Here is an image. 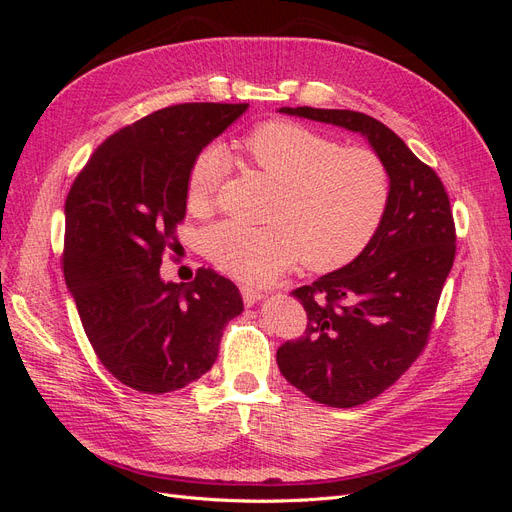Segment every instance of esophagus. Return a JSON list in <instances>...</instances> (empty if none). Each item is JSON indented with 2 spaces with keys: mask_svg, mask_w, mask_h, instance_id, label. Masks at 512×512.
<instances>
[{
  "mask_svg": "<svg viewBox=\"0 0 512 512\" xmlns=\"http://www.w3.org/2000/svg\"><path fill=\"white\" fill-rule=\"evenodd\" d=\"M241 297H243L245 305H254V303H258L262 297H265V292L254 288V286H241Z\"/></svg>",
  "mask_w": 512,
  "mask_h": 512,
  "instance_id": "esophagus-1",
  "label": "esophagus"
}]
</instances>
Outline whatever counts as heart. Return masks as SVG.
<instances>
[{
    "label": "heart",
    "instance_id": "obj_1",
    "mask_svg": "<svg viewBox=\"0 0 512 512\" xmlns=\"http://www.w3.org/2000/svg\"><path fill=\"white\" fill-rule=\"evenodd\" d=\"M243 151L262 175L280 185L269 222H222L205 237L215 267L243 282H269L303 260L333 271L359 256L384 218L389 168L376 151L342 147L335 138L292 121L262 123L243 138ZM226 173L220 147H205L188 173V207H213Z\"/></svg>",
    "mask_w": 512,
    "mask_h": 512
}]
</instances>
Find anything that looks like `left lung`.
I'll use <instances>...</instances> for the list:
<instances>
[{"label": "left lung", "mask_w": 512, "mask_h": 512, "mask_svg": "<svg viewBox=\"0 0 512 512\" xmlns=\"http://www.w3.org/2000/svg\"><path fill=\"white\" fill-rule=\"evenodd\" d=\"M280 113L363 134L389 168V207L376 235L350 265L292 290L307 329L277 348L292 386L318 404L354 408L395 384L427 346L457 250L451 200L436 170L382 121L312 106Z\"/></svg>", "instance_id": "obj_1"}]
</instances>
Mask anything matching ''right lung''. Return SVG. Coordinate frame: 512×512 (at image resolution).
I'll list each match as a JSON object with an SVG mask.
<instances>
[{
  "label": "right lung",
  "instance_id": "right-lung-1",
  "mask_svg": "<svg viewBox=\"0 0 512 512\" xmlns=\"http://www.w3.org/2000/svg\"><path fill=\"white\" fill-rule=\"evenodd\" d=\"M245 111L190 102L138 119L94 151L66 198L68 290L100 363L134 391L162 395L207 374L243 312L226 277L198 269L175 284L160 265L179 245L194 158Z\"/></svg>",
  "mask_w": 512,
  "mask_h": 512
}]
</instances>
